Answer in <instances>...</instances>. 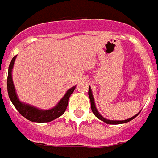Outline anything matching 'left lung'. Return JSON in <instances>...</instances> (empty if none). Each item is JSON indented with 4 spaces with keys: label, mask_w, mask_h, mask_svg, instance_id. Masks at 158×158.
I'll return each mask as SVG.
<instances>
[{
    "label": "left lung",
    "mask_w": 158,
    "mask_h": 158,
    "mask_svg": "<svg viewBox=\"0 0 158 158\" xmlns=\"http://www.w3.org/2000/svg\"><path fill=\"white\" fill-rule=\"evenodd\" d=\"M89 99H90V104H91V110H92L93 113L95 114V116L97 117L98 118L101 119L102 121L103 122H105L106 123H108V124H120V123H127V122H129V121H131L132 119H134L135 118L136 116H138V114H136L135 116L132 117V118H130L127 119V120H123V121H113V120H108V119H106L104 118L99 113H98V111L96 110V105H95V102H94V98H93V96H92V93H91V89H90V87L89 88Z\"/></svg>",
    "instance_id": "1"
}]
</instances>
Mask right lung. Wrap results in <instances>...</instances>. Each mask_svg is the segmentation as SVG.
Segmentation results:
<instances>
[{"mask_svg": "<svg viewBox=\"0 0 158 158\" xmlns=\"http://www.w3.org/2000/svg\"><path fill=\"white\" fill-rule=\"evenodd\" d=\"M15 58L16 56H13V58L12 59L11 63L9 65L8 75H7V91H8L9 98L12 101V104L14 105L16 109L19 111V113L29 121L37 123L51 122L52 120L57 118L58 117L62 115L67 109L69 97L71 96V94L73 92V90L75 89V86L69 89L65 94V96H63L62 100L59 102L58 104L55 107H53L52 109L42 111V110L37 109L34 106H29L27 104H23L18 99L15 92V89H14V85H13V82H12V69L13 64H14Z\"/></svg>", "mask_w": 158, "mask_h": 158, "instance_id": "1", "label": "right lung"}]
</instances>
